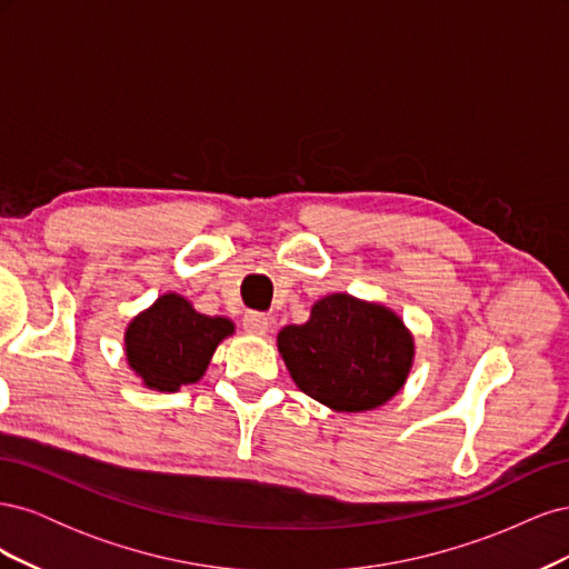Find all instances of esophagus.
<instances>
[{"label":"esophagus","instance_id":"1","mask_svg":"<svg viewBox=\"0 0 569 569\" xmlns=\"http://www.w3.org/2000/svg\"><path fill=\"white\" fill-rule=\"evenodd\" d=\"M242 325H244V332H247V335H251V337H263V335L268 332L270 320H268V316H263V313L251 311V313L244 316Z\"/></svg>","mask_w":569,"mask_h":569}]
</instances>
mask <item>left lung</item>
Masks as SVG:
<instances>
[{
	"instance_id": "obj_1",
	"label": "left lung",
	"mask_w": 569,
	"mask_h": 569,
	"mask_svg": "<svg viewBox=\"0 0 569 569\" xmlns=\"http://www.w3.org/2000/svg\"><path fill=\"white\" fill-rule=\"evenodd\" d=\"M278 349L297 387L339 412L380 408L408 380L416 341L391 308L327 295L303 325H287Z\"/></svg>"
}]
</instances>
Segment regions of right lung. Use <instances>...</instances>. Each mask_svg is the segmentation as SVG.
<instances>
[{
  "mask_svg": "<svg viewBox=\"0 0 569 569\" xmlns=\"http://www.w3.org/2000/svg\"><path fill=\"white\" fill-rule=\"evenodd\" d=\"M234 335V322L203 316L184 297L168 291L126 330L130 370L153 391H178L199 382L222 339Z\"/></svg>",
  "mask_w": 569,
  "mask_h": 569,
  "instance_id": "1",
  "label": "right lung"
}]
</instances>
